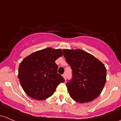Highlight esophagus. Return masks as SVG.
<instances>
[{
	"instance_id": "1",
	"label": "esophagus",
	"mask_w": 121,
	"mask_h": 121,
	"mask_svg": "<svg viewBox=\"0 0 121 121\" xmlns=\"http://www.w3.org/2000/svg\"><path fill=\"white\" fill-rule=\"evenodd\" d=\"M63 77H64V78L65 79V80H66V74H63Z\"/></svg>"
}]
</instances>
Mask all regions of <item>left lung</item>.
Returning <instances> with one entry per match:
<instances>
[{
    "label": "left lung",
    "mask_w": 121,
    "mask_h": 121,
    "mask_svg": "<svg viewBox=\"0 0 121 121\" xmlns=\"http://www.w3.org/2000/svg\"><path fill=\"white\" fill-rule=\"evenodd\" d=\"M63 51L72 69V79L66 83L70 97L80 103L93 101L99 95L105 84V65L94 56L82 50Z\"/></svg>",
    "instance_id": "1"
}]
</instances>
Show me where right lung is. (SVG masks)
Returning <instances> with one entry per match:
<instances>
[{
    "label": "right lung",
    "mask_w": 121,
    "mask_h": 121,
    "mask_svg": "<svg viewBox=\"0 0 121 121\" xmlns=\"http://www.w3.org/2000/svg\"><path fill=\"white\" fill-rule=\"evenodd\" d=\"M61 49L46 48L31 54L23 60L18 78L28 96L38 100L51 97L64 78L57 73L55 61L63 56Z\"/></svg>",
    "instance_id": "right-lung-1"
}]
</instances>
